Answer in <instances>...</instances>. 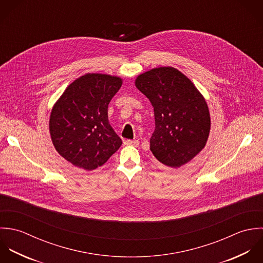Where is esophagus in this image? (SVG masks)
<instances>
[{
	"mask_svg": "<svg viewBox=\"0 0 263 263\" xmlns=\"http://www.w3.org/2000/svg\"><path fill=\"white\" fill-rule=\"evenodd\" d=\"M125 145H132V146H138L139 145V142L137 140H125L124 142Z\"/></svg>",
	"mask_w": 263,
	"mask_h": 263,
	"instance_id": "obj_1",
	"label": "esophagus"
}]
</instances>
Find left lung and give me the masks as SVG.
I'll use <instances>...</instances> for the list:
<instances>
[{"instance_id": "left-lung-1", "label": "left lung", "mask_w": 263, "mask_h": 263, "mask_svg": "<svg viewBox=\"0 0 263 263\" xmlns=\"http://www.w3.org/2000/svg\"><path fill=\"white\" fill-rule=\"evenodd\" d=\"M135 86L155 109L156 129L151 151L158 161L180 167L205 146L210 109L193 82L174 67L154 68L137 76Z\"/></svg>"}]
</instances>
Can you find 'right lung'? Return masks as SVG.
<instances>
[{
    "instance_id": "right-lung-1",
    "label": "right lung",
    "mask_w": 263,
    "mask_h": 263,
    "mask_svg": "<svg viewBox=\"0 0 263 263\" xmlns=\"http://www.w3.org/2000/svg\"><path fill=\"white\" fill-rule=\"evenodd\" d=\"M118 76L87 73L53 105L49 128L58 154L85 171L102 166L122 145L108 123L107 106L122 86Z\"/></svg>"
}]
</instances>
